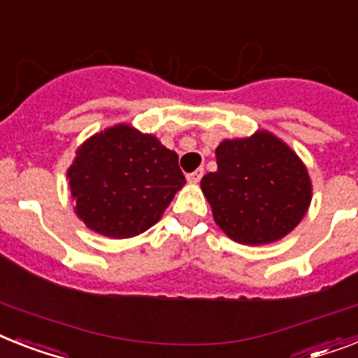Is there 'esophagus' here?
Masks as SVG:
<instances>
[{
  "mask_svg": "<svg viewBox=\"0 0 358 358\" xmlns=\"http://www.w3.org/2000/svg\"><path fill=\"white\" fill-rule=\"evenodd\" d=\"M202 176H204V171L196 169V171H194V173L187 174V182H189V184H199Z\"/></svg>",
  "mask_w": 358,
  "mask_h": 358,
  "instance_id": "esophagus-1",
  "label": "esophagus"
}]
</instances>
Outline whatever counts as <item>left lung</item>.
I'll use <instances>...</instances> for the list:
<instances>
[{
  "label": "left lung",
  "instance_id": "1",
  "mask_svg": "<svg viewBox=\"0 0 358 358\" xmlns=\"http://www.w3.org/2000/svg\"><path fill=\"white\" fill-rule=\"evenodd\" d=\"M217 171L200 180L213 219L229 239L248 246L289 235L313 200L309 171L283 139L268 130L222 139Z\"/></svg>",
  "mask_w": 358,
  "mask_h": 358
}]
</instances>
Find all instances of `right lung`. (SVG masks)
<instances>
[{
    "label": "right lung",
    "instance_id": "right-lung-1",
    "mask_svg": "<svg viewBox=\"0 0 358 358\" xmlns=\"http://www.w3.org/2000/svg\"><path fill=\"white\" fill-rule=\"evenodd\" d=\"M75 154L68 169L75 215L110 239L147 231L185 184L178 154L129 123L90 136Z\"/></svg>",
    "mask_w": 358,
    "mask_h": 358
}]
</instances>
